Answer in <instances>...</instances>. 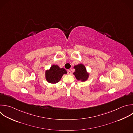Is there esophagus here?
<instances>
[{"mask_svg": "<svg viewBox=\"0 0 133 133\" xmlns=\"http://www.w3.org/2000/svg\"><path fill=\"white\" fill-rule=\"evenodd\" d=\"M71 73H72V72H71V71H70V70H68V74H71Z\"/></svg>", "mask_w": 133, "mask_h": 133, "instance_id": "1", "label": "esophagus"}]
</instances>
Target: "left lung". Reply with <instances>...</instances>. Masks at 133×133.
<instances>
[{
    "label": "left lung",
    "mask_w": 133,
    "mask_h": 133,
    "mask_svg": "<svg viewBox=\"0 0 133 133\" xmlns=\"http://www.w3.org/2000/svg\"><path fill=\"white\" fill-rule=\"evenodd\" d=\"M75 69L73 74L78 81L82 82L86 81L89 76V73H87L85 66L83 64H79L74 66Z\"/></svg>",
    "instance_id": "1"
}]
</instances>
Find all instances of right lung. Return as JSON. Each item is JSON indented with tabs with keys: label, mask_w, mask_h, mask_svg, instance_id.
I'll list each match as a JSON object with an SVG mask.
<instances>
[{
	"label": "right lung",
	"mask_w": 133,
	"mask_h": 133,
	"mask_svg": "<svg viewBox=\"0 0 133 133\" xmlns=\"http://www.w3.org/2000/svg\"><path fill=\"white\" fill-rule=\"evenodd\" d=\"M66 73L64 68H60L57 65H52L49 70L46 71L45 77L48 83L56 84L60 81L63 74Z\"/></svg>",
	"instance_id": "add662e5"
}]
</instances>
